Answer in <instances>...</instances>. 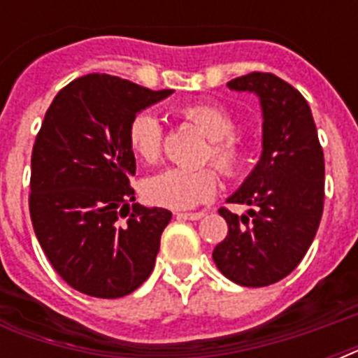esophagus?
I'll return each instance as SVG.
<instances>
[{
    "label": "esophagus",
    "instance_id": "esophagus-1",
    "mask_svg": "<svg viewBox=\"0 0 358 358\" xmlns=\"http://www.w3.org/2000/svg\"><path fill=\"white\" fill-rule=\"evenodd\" d=\"M206 215L204 212H195V213H184V212H178L176 213V217L178 219H187V221H199Z\"/></svg>",
    "mask_w": 358,
    "mask_h": 358
}]
</instances>
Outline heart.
Returning a JSON list of instances; mask_svg holds the SVG:
<instances>
[{"instance_id":"1","label":"heart","mask_w":358,"mask_h":358,"mask_svg":"<svg viewBox=\"0 0 358 358\" xmlns=\"http://www.w3.org/2000/svg\"><path fill=\"white\" fill-rule=\"evenodd\" d=\"M185 120L195 124L208 139L204 157L224 176H236L247 159V146L236 131V119L217 103H189L180 109ZM129 148L135 156L154 163L162 156L163 126L152 111H139L128 126ZM146 201L169 210H191L217 193V174L210 167H169L145 180Z\"/></svg>"}]
</instances>
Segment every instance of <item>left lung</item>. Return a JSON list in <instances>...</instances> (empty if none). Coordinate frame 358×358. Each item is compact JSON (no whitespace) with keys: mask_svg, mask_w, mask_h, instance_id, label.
I'll use <instances>...</instances> for the list:
<instances>
[{"mask_svg":"<svg viewBox=\"0 0 358 358\" xmlns=\"http://www.w3.org/2000/svg\"><path fill=\"white\" fill-rule=\"evenodd\" d=\"M227 85L260 98L262 156L227 199L247 204L249 212L219 210L229 234L212 256L232 282L260 288L294 271L314 241L323 213L325 162L312 111L297 89L267 72H250Z\"/></svg>","mask_w":358,"mask_h":358,"instance_id":"left-lung-1","label":"left lung"}]
</instances>
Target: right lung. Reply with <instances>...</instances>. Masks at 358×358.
<instances>
[{
    "label": "right lung",
    "instance_id": "right-lung-1",
    "mask_svg": "<svg viewBox=\"0 0 358 358\" xmlns=\"http://www.w3.org/2000/svg\"><path fill=\"white\" fill-rule=\"evenodd\" d=\"M173 94L109 74L70 81L48 108L31 156L29 213L44 255L81 294L117 299L150 277L173 213L131 204L129 120Z\"/></svg>",
    "mask_w": 358,
    "mask_h": 358
}]
</instances>
